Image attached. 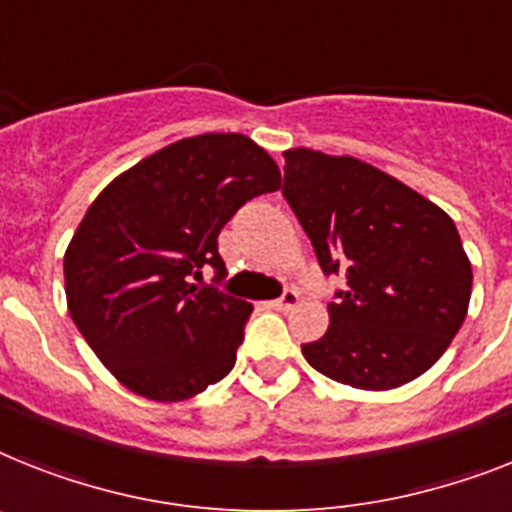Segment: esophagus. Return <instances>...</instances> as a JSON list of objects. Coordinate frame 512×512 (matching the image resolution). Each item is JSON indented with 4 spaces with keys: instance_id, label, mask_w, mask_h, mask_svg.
<instances>
[{
    "instance_id": "esophagus-1",
    "label": "esophagus",
    "mask_w": 512,
    "mask_h": 512,
    "mask_svg": "<svg viewBox=\"0 0 512 512\" xmlns=\"http://www.w3.org/2000/svg\"><path fill=\"white\" fill-rule=\"evenodd\" d=\"M298 303H301V295H298V290H285V293H282V298L272 301V306L277 308V311H290V308H295Z\"/></svg>"
}]
</instances>
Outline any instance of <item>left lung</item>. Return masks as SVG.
Instances as JSON below:
<instances>
[{"label":"left lung","mask_w":512,"mask_h":512,"mask_svg":"<svg viewBox=\"0 0 512 512\" xmlns=\"http://www.w3.org/2000/svg\"><path fill=\"white\" fill-rule=\"evenodd\" d=\"M282 193L324 272L348 280L327 306V335L303 345V358L371 392L432 369L458 335L474 285L450 214L374 164L306 146L285 151Z\"/></svg>","instance_id":"8db88e82"}]
</instances>
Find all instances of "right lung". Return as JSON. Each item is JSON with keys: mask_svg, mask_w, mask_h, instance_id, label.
Returning a JSON list of instances; mask_svg holds the SVG:
<instances>
[{"mask_svg": "<svg viewBox=\"0 0 512 512\" xmlns=\"http://www.w3.org/2000/svg\"><path fill=\"white\" fill-rule=\"evenodd\" d=\"M280 185L248 135L204 133L154 151L94 198L65 251V295L117 382L180 403L230 374L253 306L201 285V269L225 274L219 230Z\"/></svg>", "mask_w": 512, "mask_h": 512, "instance_id": "1", "label": "right lung"}]
</instances>
